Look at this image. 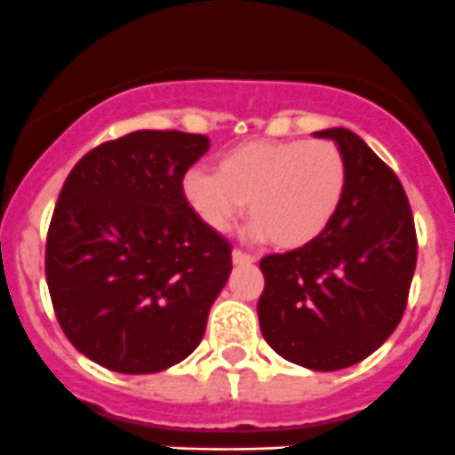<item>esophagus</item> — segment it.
<instances>
[{
	"instance_id": "obj_1",
	"label": "esophagus",
	"mask_w": 455,
	"mask_h": 455,
	"mask_svg": "<svg viewBox=\"0 0 455 455\" xmlns=\"http://www.w3.org/2000/svg\"><path fill=\"white\" fill-rule=\"evenodd\" d=\"M233 262L235 264H251V262H255V255H251V253H244V251L242 249H233Z\"/></svg>"
}]
</instances>
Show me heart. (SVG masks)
Listing matches in <instances>:
<instances>
[{
    "instance_id": "obj_1",
    "label": "heart",
    "mask_w": 455,
    "mask_h": 455,
    "mask_svg": "<svg viewBox=\"0 0 455 455\" xmlns=\"http://www.w3.org/2000/svg\"><path fill=\"white\" fill-rule=\"evenodd\" d=\"M345 191L347 162L331 140H251L224 151L215 173L184 178V197L211 231H228L249 202L251 233L280 249L324 235Z\"/></svg>"
}]
</instances>
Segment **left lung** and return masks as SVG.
<instances>
[{
	"label": "left lung",
	"instance_id": "8db88e82",
	"mask_svg": "<svg viewBox=\"0 0 455 455\" xmlns=\"http://www.w3.org/2000/svg\"><path fill=\"white\" fill-rule=\"evenodd\" d=\"M347 162V191L324 235L259 259V329L277 355L338 371L371 355L407 308L418 259L411 206L398 175L349 129L317 131Z\"/></svg>",
	"mask_w": 455,
	"mask_h": 455
}]
</instances>
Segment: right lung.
<instances>
[{
  "instance_id": "add662e5",
  "label": "right lung",
  "mask_w": 455,
  "mask_h": 455,
  "mask_svg": "<svg viewBox=\"0 0 455 455\" xmlns=\"http://www.w3.org/2000/svg\"><path fill=\"white\" fill-rule=\"evenodd\" d=\"M209 138L135 131L66 178L46 237V282L70 345L117 373H157L196 351L231 275V244L188 206L182 180Z\"/></svg>"
}]
</instances>
